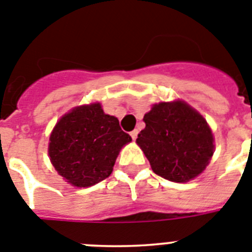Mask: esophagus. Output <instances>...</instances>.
<instances>
[{
    "label": "esophagus",
    "mask_w": 252,
    "mask_h": 252,
    "mask_svg": "<svg viewBox=\"0 0 252 252\" xmlns=\"http://www.w3.org/2000/svg\"><path fill=\"white\" fill-rule=\"evenodd\" d=\"M130 137H131V139H133V140L137 139V137H138V130H137V129H134V130L130 131Z\"/></svg>",
    "instance_id": "esophagus-1"
}]
</instances>
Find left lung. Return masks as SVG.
Listing matches in <instances>:
<instances>
[{"label": "left lung", "mask_w": 252, "mask_h": 252, "mask_svg": "<svg viewBox=\"0 0 252 252\" xmlns=\"http://www.w3.org/2000/svg\"><path fill=\"white\" fill-rule=\"evenodd\" d=\"M146 128L137 144L153 172L185 183L205 171L215 152L214 135L205 118L182 100L154 104L144 114Z\"/></svg>", "instance_id": "left-lung-1"}]
</instances>
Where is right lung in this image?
Wrapping results in <instances>:
<instances>
[{
  "instance_id": "1",
  "label": "right lung",
  "mask_w": 252,
  "mask_h": 252,
  "mask_svg": "<svg viewBox=\"0 0 252 252\" xmlns=\"http://www.w3.org/2000/svg\"><path fill=\"white\" fill-rule=\"evenodd\" d=\"M131 142L119 121L105 114L100 103L76 106L54 126L50 160L61 177L75 187H90L112 174L118 154Z\"/></svg>"
}]
</instances>
